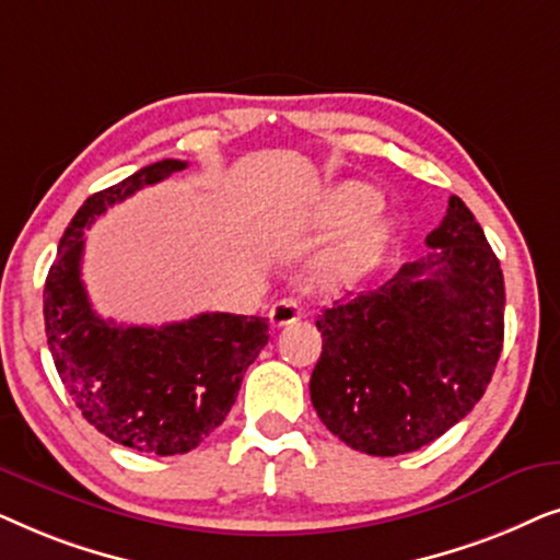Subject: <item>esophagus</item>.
Listing matches in <instances>:
<instances>
[{
  "instance_id": "34e87169",
  "label": "esophagus",
  "mask_w": 560,
  "mask_h": 560,
  "mask_svg": "<svg viewBox=\"0 0 560 560\" xmlns=\"http://www.w3.org/2000/svg\"><path fill=\"white\" fill-rule=\"evenodd\" d=\"M301 318V305H298L295 298H282V301L272 303L270 308V324L272 326H290Z\"/></svg>"
}]
</instances>
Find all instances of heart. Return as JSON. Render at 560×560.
Returning a JSON list of instances; mask_svg holds the SVG:
<instances>
[{
	"label": "heart",
	"instance_id": "heart-1",
	"mask_svg": "<svg viewBox=\"0 0 560 560\" xmlns=\"http://www.w3.org/2000/svg\"><path fill=\"white\" fill-rule=\"evenodd\" d=\"M380 211V196L372 188L359 186V183H347L326 196L316 213V226L326 232H339V229L354 226L359 221H366ZM389 242L387 224H364L341 242L339 247L320 259L316 267L318 285L339 290L357 285L366 272L377 265L382 252Z\"/></svg>",
	"mask_w": 560,
	"mask_h": 560
}]
</instances>
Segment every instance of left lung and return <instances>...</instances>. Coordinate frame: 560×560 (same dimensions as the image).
Returning <instances> with one entry per match:
<instances>
[{
	"instance_id": "8db88e82",
	"label": "left lung",
	"mask_w": 560,
	"mask_h": 560,
	"mask_svg": "<svg viewBox=\"0 0 560 560\" xmlns=\"http://www.w3.org/2000/svg\"><path fill=\"white\" fill-rule=\"evenodd\" d=\"M425 244L428 257L316 320L324 351L311 402L328 431L370 456L441 439L481 400L502 351V267L462 198H448Z\"/></svg>"
}]
</instances>
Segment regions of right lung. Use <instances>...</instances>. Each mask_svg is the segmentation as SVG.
Wrapping results in <instances>:
<instances>
[{
    "label": "right lung",
    "instance_id": "1",
    "mask_svg": "<svg viewBox=\"0 0 560 560\" xmlns=\"http://www.w3.org/2000/svg\"><path fill=\"white\" fill-rule=\"evenodd\" d=\"M186 165L160 160L89 196L60 236L43 295L45 336L75 408L106 439L158 456L188 454L224 423L244 372L270 339L259 316L201 313L180 324L117 326L91 308L83 232L109 206Z\"/></svg>",
    "mask_w": 560,
    "mask_h": 560
}]
</instances>
